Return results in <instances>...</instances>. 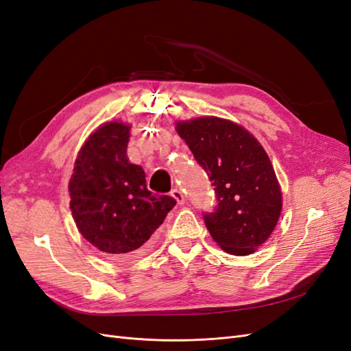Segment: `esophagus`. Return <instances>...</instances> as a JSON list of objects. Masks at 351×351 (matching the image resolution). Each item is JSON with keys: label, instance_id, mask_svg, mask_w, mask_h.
Wrapping results in <instances>:
<instances>
[{"label": "esophagus", "instance_id": "obj_1", "mask_svg": "<svg viewBox=\"0 0 351 351\" xmlns=\"http://www.w3.org/2000/svg\"><path fill=\"white\" fill-rule=\"evenodd\" d=\"M171 196L177 200V204H178V205H183V204H184V195L182 193V190L174 189L173 192H171Z\"/></svg>", "mask_w": 351, "mask_h": 351}]
</instances>
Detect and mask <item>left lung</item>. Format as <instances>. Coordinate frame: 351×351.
Wrapping results in <instances>:
<instances>
[{
    "instance_id": "left-lung-1",
    "label": "left lung",
    "mask_w": 351,
    "mask_h": 351,
    "mask_svg": "<svg viewBox=\"0 0 351 351\" xmlns=\"http://www.w3.org/2000/svg\"><path fill=\"white\" fill-rule=\"evenodd\" d=\"M215 189L218 205L204 214L209 234L236 256L253 253L280 219L282 195L274 167L256 137L218 117L176 124Z\"/></svg>"
}]
</instances>
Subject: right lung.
Segmentation results:
<instances>
[{"mask_svg": "<svg viewBox=\"0 0 351 351\" xmlns=\"http://www.w3.org/2000/svg\"><path fill=\"white\" fill-rule=\"evenodd\" d=\"M130 125L111 121L84 142L69 183L70 209L80 234L117 259L145 250L176 205L152 195L141 165L129 162Z\"/></svg>", "mask_w": 351, "mask_h": 351, "instance_id": "obj_1", "label": "right lung"}]
</instances>
